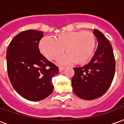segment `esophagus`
Here are the masks:
<instances>
[{"mask_svg":"<svg viewBox=\"0 0 124 124\" xmlns=\"http://www.w3.org/2000/svg\"><path fill=\"white\" fill-rule=\"evenodd\" d=\"M64 66H59V71L60 72H62V71L64 70Z\"/></svg>","mask_w":124,"mask_h":124,"instance_id":"esophagus-1","label":"esophagus"}]
</instances>
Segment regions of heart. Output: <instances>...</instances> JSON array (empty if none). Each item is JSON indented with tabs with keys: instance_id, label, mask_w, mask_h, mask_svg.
Returning <instances> with one entry per match:
<instances>
[{
	"instance_id": "obj_1",
	"label": "heart",
	"mask_w": 124,
	"mask_h": 124,
	"mask_svg": "<svg viewBox=\"0 0 124 124\" xmlns=\"http://www.w3.org/2000/svg\"><path fill=\"white\" fill-rule=\"evenodd\" d=\"M96 47V38L88 31H72L59 34L54 39L44 37L40 42L42 53L50 60L57 58L64 51L67 54L60 58L61 63L85 64L91 58Z\"/></svg>"
}]
</instances>
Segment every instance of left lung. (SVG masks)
<instances>
[{
    "label": "left lung",
    "instance_id": "obj_1",
    "mask_svg": "<svg viewBox=\"0 0 124 124\" xmlns=\"http://www.w3.org/2000/svg\"><path fill=\"white\" fill-rule=\"evenodd\" d=\"M93 34L98 46L91 61L82 67L74 68L72 79L73 91L84 100L100 98L108 90L115 74L116 61L113 49L107 38L98 30Z\"/></svg>",
    "mask_w": 124,
    "mask_h": 124
}]
</instances>
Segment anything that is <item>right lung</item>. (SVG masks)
<instances>
[{"label": "right lung", "mask_w": 124, "mask_h": 124, "mask_svg": "<svg viewBox=\"0 0 124 124\" xmlns=\"http://www.w3.org/2000/svg\"><path fill=\"white\" fill-rule=\"evenodd\" d=\"M41 31L28 30L13 38L7 50L8 75L13 88L24 98L40 101L53 91L52 78L58 68L41 54Z\"/></svg>", "instance_id": "add662e5"}]
</instances>
